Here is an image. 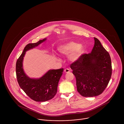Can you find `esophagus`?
<instances>
[{
  "instance_id": "1",
  "label": "esophagus",
  "mask_w": 124,
  "mask_h": 124,
  "mask_svg": "<svg viewBox=\"0 0 124 124\" xmlns=\"http://www.w3.org/2000/svg\"><path fill=\"white\" fill-rule=\"evenodd\" d=\"M64 71L65 73H68V72H69L70 71V69H69L68 68H66L64 70Z\"/></svg>"
}]
</instances>
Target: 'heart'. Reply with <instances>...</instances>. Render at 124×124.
Segmentation results:
<instances>
[{"instance_id": "heart-1", "label": "heart", "mask_w": 124, "mask_h": 124, "mask_svg": "<svg viewBox=\"0 0 124 124\" xmlns=\"http://www.w3.org/2000/svg\"><path fill=\"white\" fill-rule=\"evenodd\" d=\"M58 51L60 53L64 55H69V59L75 62L81 58L84 53L82 46L74 41H70L59 46Z\"/></svg>"}]
</instances>
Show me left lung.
I'll return each mask as SVG.
<instances>
[{
	"label": "left lung",
	"instance_id": "left-lung-1",
	"mask_svg": "<svg viewBox=\"0 0 124 124\" xmlns=\"http://www.w3.org/2000/svg\"><path fill=\"white\" fill-rule=\"evenodd\" d=\"M91 53L70 65L76 79L77 91L83 97L101 94L111 79L112 67L110 56L96 38Z\"/></svg>",
	"mask_w": 124,
	"mask_h": 124
}]
</instances>
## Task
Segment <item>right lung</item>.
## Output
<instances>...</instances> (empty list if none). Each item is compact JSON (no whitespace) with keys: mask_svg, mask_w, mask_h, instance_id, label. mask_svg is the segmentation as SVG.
<instances>
[{"mask_svg":"<svg viewBox=\"0 0 124 124\" xmlns=\"http://www.w3.org/2000/svg\"><path fill=\"white\" fill-rule=\"evenodd\" d=\"M46 40L45 39L35 43L27 44L16 65V76L19 86L31 99L36 102L50 100L56 94L59 79L64 70L63 68L50 70L41 78L37 79L31 78L25 74L22 63L25 52L37 46Z\"/></svg>","mask_w":124,"mask_h":124,"instance_id":"1","label":"right lung"}]
</instances>
